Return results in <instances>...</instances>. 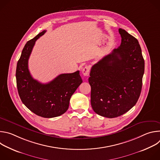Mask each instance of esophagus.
I'll return each mask as SVG.
<instances>
[{
    "mask_svg": "<svg viewBox=\"0 0 160 160\" xmlns=\"http://www.w3.org/2000/svg\"><path fill=\"white\" fill-rule=\"evenodd\" d=\"M90 71V67L88 65H86L82 69V73L84 76H88Z\"/></svg>",
    "mask_w": 160,
    "mask_h": 160,
    "instance_id": "34e87169",
    "label": "esophagus"
}]
</instances>
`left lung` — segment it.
<instances>
[{"instance_id":"8db88e82","label":"left lung","mask_w":160,"mask_h":160,"mask_svg":"<svg viewBox=\"0 0 160 160\" xmlns=\"http://www.w3.org/2000/svg\"><path fill=\"white\" fill-rule=\"evenodd\" d=\"M117 49L92 66L88 82L95 112L112 118L123 115L138 102L144 73V60L138 39L119 28Z\"/></svg>"}]
</instances>
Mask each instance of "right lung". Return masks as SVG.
Instances as JSON below:
<instances>
[{"mask_svg": "<svg viewBox=\"0 0 160 160\" xmlns=\"http://www.w3.org/2000/svg\"><path fill=\"white\" fill-rule=\"evenodd\" d=\"M45 32L43 30L25 44L17 63L16 78L18 94L22 103L38 116L53 118L68 110L70 98L82 80L79 71L61 74L45 84L32 77L28 70V59L35 41Z\"/></svg>", "mask_w": 160, "mask_h": 160, "instance_id": "1", "label": "right lung"}]
</instances>
